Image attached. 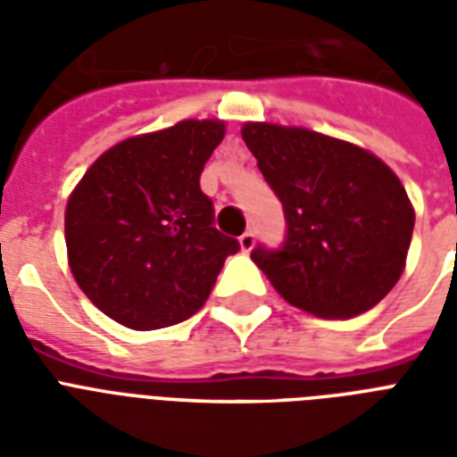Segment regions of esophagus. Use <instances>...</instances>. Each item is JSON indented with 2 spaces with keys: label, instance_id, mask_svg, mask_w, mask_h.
Listing matches in <instances>:
<instances>
[{
  "label": "esophagus",
  "instance_id": "1",
  "mask_svg": "<svg viewBox=\"0 0 457 457\" xmlns=\"http://www.w3.org/2000/svg\"><path fill=\"white\" fill-rule=\"evenodd\" d=\"M253 244H256V235H253V232H244L242 237H239V246H242V251L244 253H249L251 249H253Z\"/></svg>",
  "mask_w": 457,
  "mask_h": 457
}]
</instances>
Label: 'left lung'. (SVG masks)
<instances>
[{"mask_svg":"<svg viewBox=\"0 0 457 457\" xmlns=\"http://www.w3.org/2000/svg\"><path fill=\"white\" fill-rule=\"evenodd\" d=\"M242 137L285 208V244L251 251L279 296L327 320L379 303L403 272L415 228L394 170L361 146L305 128L246 123Z\"/></svg>","mask_w":457,"mask_h":457,"instance_id":"8db88e82","label":"left lung"}]
</instances>
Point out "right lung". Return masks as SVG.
I'll use <instances>...</instances> for the list:
<instances>
[{
    "label": "right lung",
    "instance_id": "add662e5",
    "mask_svg": "<svg viewBox=\"0 0 457 457\" xmlns=\"http://www.w3.org/2000/svg\"><path fill=\"white\" fill-rule=\"evenodd\" d=\"M222 120H182L111 146L71 194L68 265L85 296L130 329H161L206 303L239 242L213 228L199 178Z\"/></svg>",
    "mask_w": 457,
    "mask_h": 457
}]
</instances>
